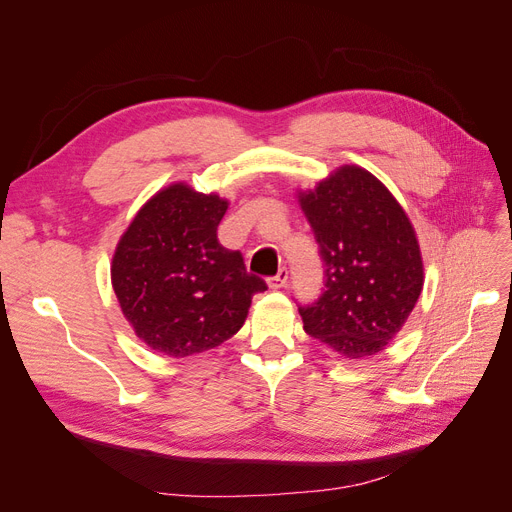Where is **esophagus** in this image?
<instances>
[{"mask_svg":"<svg viewBox=\"0 0 512 512\" xmlns=\"http://www.w3.org/2000/svg\"><path fill=\"white\" fill-rule=\"evenodd\" d=\"M286 282H288V269H280L277 271L275 275H271L269 280H267V284H269V288H273V290H277V288H284L286 286Z\"/></svg>","mask_w":512,"mask_h":512,"instance_id":"esophagus-1","label":"esophagus"}]
</instances>
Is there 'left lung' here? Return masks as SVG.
I'll return each instance as SVG.
<instances>
[{
  "label": "left lung",
  "instance_id": "8db88e82",
  "mask_svg": "<svg viewBox=\"0 0 512 512\" xmlns=\"http://www.w3.org/2000/svg\"><path fill=\"white\" fill-rule=\"evenodd\" d=\"M324 262V292L299 307L303 329L344 359H365L401 331L423 290L414 226L369 170L339 166L299 192Z\"/></svg>",
  "mask_w": 512,
  "mask_h": 512
}]
</instances>
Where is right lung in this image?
Here are the masks:
<instances>
[{
  "label": "right lung",
  "instance_id": "add662e5",
  "mask_svg": "<svg viewBox=\"0 0 512 512\" xmlns=\"http://www.w3.org/2000/svg\"><path fill=\"white\" fill-rule=\"evenodd\" d=\"M228 200L173 183L151 196L123 232L111 265L121 312L166 356H192L235 335L256 292L241 252L218 241Z\"/></svg>",
  "mask_w": 512,
  "mask_h": 512
}]
</instances>
